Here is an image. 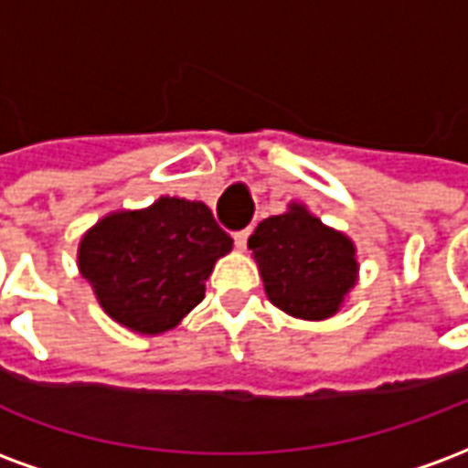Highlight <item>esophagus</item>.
Listing matches in <instances>:
<instances>
[{
	"instance_id": "esophagus-1",
	"label": "esophagus",
	"mask_w": 468,
	"mask_h": 468,
	"mask_svg": "<svg viewBox=\"0 0 468 468\" xmlns=\"http://www.w3.org/2000/svg\"><path fill=\"white\" fill-rule=\"evenodd\" d=\"M248 235H250V230H238V233L233 235L235 245H238V248H240V250H243L245 243H248Z\"/></svg>"
}]
</instances>
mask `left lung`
<instances>
[{
    "mask_svg": "<svg viewBox=\"0 0 468 468\" xmlns=\"http://www.w3.org/2000/svg\"><path fill=\"white\" fill-rule=\"evenodd\" d=\"M268 301L301 321H325L358 283V255L346 233L321 223L303 203L258 223L248 238Z\"/></svg>",
    "mask_w": 468,
    "mask_h": 468,
    "instance_id": "left-lung-1",
    "label": "left lung"
}]
</instances>
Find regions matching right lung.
Here are the masks:
<instances>
[{
    "label": "right lung",
    "mask_w": 468,
    "mask_h": 468,
    "mask_svg": "<svg viewBox=\"0 0 468 468\" xmlns=\"http://www.w3.org/2000/svg\"><path fill=\"white\" fill-rule=\"evenodd\" d=\"M233 250L200 200L163 195L140 210L100 218L77 248V268L100 308L140 335L180 325L205 298L215 263Z\"/></svg>",
    "instance_id": "right-lung-1"
}]
</instances>
